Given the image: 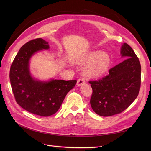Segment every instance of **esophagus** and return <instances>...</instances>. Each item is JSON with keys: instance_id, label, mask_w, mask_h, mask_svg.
<instances>
[{"instance_id": "obj_1", "label": "esophagus", "mask_w": 151, "mask_h": 151, "mask_svg": "<svg viewBox=\"0 0 151 151\" xmlns=\"http://www.w3.org/2000/svg\"><path fill=\"white\" fill-rule=\"evenodd\" d=\"M84 83H85V80H84V79L83 78H80V79H79V80H78L77 85L80 86H81V85L84 84Z\"/></svg>"}]
</instances>
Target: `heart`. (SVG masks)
Here are the masks:
<instances>
[{"label":"heart","instance_id":"obj_1","mask_svg":"<svg viewBox=\"0 0 151 151\" xmlns=\"http://www.w3.org/2000/svg\"><path fill=\"white\" fill-rule=\"evenodd\" d=\"M110 60L108 54L95 51L86 54L80 60V62L83 63H88L84 70L86 75L97 77L106 72L109 66Z\"/></svg>","mask_w":151,"mask_h":151}]
</instances>
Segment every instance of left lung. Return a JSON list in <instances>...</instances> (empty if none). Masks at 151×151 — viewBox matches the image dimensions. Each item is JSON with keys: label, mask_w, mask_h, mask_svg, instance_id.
<instances>
[{"label": "left lung", "mask_w": 151, "mask_h": 151, "mask_svg": "<svg viewBox=\"0 0 151 151\" xmlns=\"http://www.w3.org/2000/svg\"><path fill=\"white\" fill-rule=\"evenodd\" d=\"M121 54L125 60L98 80L89 81L92 88L91 105L99 116L122 113L138 97L141 86V65L132 47L124 43Z\"/></svg>", "instance_id": "1"}]
</instances>
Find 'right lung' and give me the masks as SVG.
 Returning <instances> with one entry per match:
<instances>
[{"label": "right lung", "instance_id": "right-lung-1", "mask_svg": "<svg viewBox=\"0 0 151 151\" xmlns=\"http://www.w3.org/2000/svg\"><path fill=\"white\" fill-rule=\"evenodd\" d=\"M49 48L48 43L43 39L32 40L21 47L10 70L11 86L17 104L29 113L43 117L58 111L66 95L77 82L60 80L41 81L32 77L30 59L37 51Z\"/></svg>", "mask_w": 151, "mask_h": 151}]
</instances>
